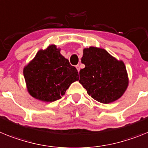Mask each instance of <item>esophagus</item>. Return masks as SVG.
Segmentation results:
<instances>
[{"instance_id": "esophagus-1", "label": "esophagus", "mask_w": 148, "mask_h": 148, "mask_svg": "<svg viewBox=\"0 0 148 148\" xmlns=\"http://www.w3.org/2000/svg\"><path fill=\"white\" fill-rule=\"evenodd\" d=\"M76 68H77V71H78V72H79V70H80V67H79V65H76Z\"/></svg>"}]
</instances>
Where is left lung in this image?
I'll use <instances>...</instances> for the list:
<instances>
[{"label":"left lung","mask_w":148,"mask_h":148,"mask_svg":"<svg viewBox=\"0 0 148 148\" xmlns=\"http://www.w3.org/2000/svg\"><path fill=\"white\" fill-rule=\"evenodd\" d=\"M81 62L85 68L79 71V82L88 95L102 103L114 102L123 95L129 82L123 62L95 47L83 50Z\"/></svg>","instance_id":"8db88e82"}]
</instances>
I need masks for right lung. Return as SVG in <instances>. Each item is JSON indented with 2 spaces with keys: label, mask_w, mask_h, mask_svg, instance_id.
Returning <instances> with one entry per match:
<instances>
[{
  "label": "right lung",
  "mask_w": 148,
  "mask_h": 148,
  "mask_svg": "<svg viewBox=\"0 0 148 148\" xmlns=\"http://www.w3.org/2000/svg\"><path fill=\"white\" fill-rule=\"evenodd\" d=\"M24 76L29 95L45 102L62 98L70 85L79 79L77 69L53 45L38 51L24 67Z\"/></svg>",
  "instance_id": "1"
}]
</instances>
